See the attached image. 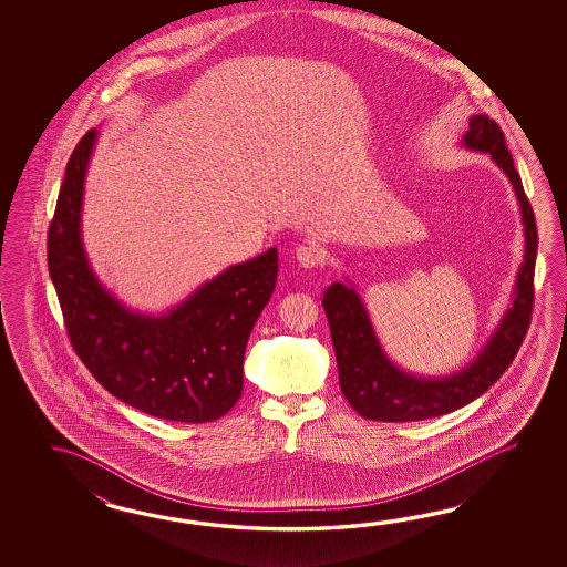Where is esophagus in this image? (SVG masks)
I'll use <instances>...</instances> for the list:
<instances>
[{"mask_svg": "<svg viewBox=\"0 0 567 567\" xmlns=\"http://www.w3.org/2000/svg\"><path fill=\"white\" fill-rule=\"evenodd\" d=\"M296 259L301 267H320L324 264V251L318 245H300L296 249Z\"/></svg>", "mask_w": 567, "mask_h": 567, "instance_id": "obj_1", "label": "esophagus"}]
</instances>
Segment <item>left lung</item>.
<instances>
[{"instance_id": "1", "label": "left lung", "mask_w": 567, "mask_h": 567, "mask_svg": "<svg viewBox=\"0 0 567 567\" xmlns=\"http://www.w3.org/2000/svg\"><path fill=\"white\" fill-rule=\"evenodd\" d=\"M468 150L491 154L515 188L525 225V261L518 269L513 306L476 359L458 373L446 377H415L403 373L386 359L374 337L369 313L354 289L334 281L324 291L326 316L337 352L338 379L352 410L373 422H422L460 410L481 398L494 385L527 334L533 312V276L537 259V225L529 198L523 190L513 156L498 123L486 115H474L464 135Z\"/></svg>"}]
</instances>
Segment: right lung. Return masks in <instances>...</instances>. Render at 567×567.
I'll return each mask as SVG.
<instances>
[{
    "label": "right lung",
    "instance_id": "right-lung-1",
    "mask_svg": "<svg viewBox=\"0 0 567 567\" xmlns=\"http://www.w3.org/2000/svg\"><path fill=\"white\" fill-rule=\"evenodd\" d=\"M95 140L89 130L71 154L47 243L71 344L96 381L135 410L215 422L241 398L245 347L276 288L278 249L225 269L168 313L132 312L99 284L81 241Z\"/></svg>",
    "mask_w": 567,
    "mask_h": 567
}]
</instances>
